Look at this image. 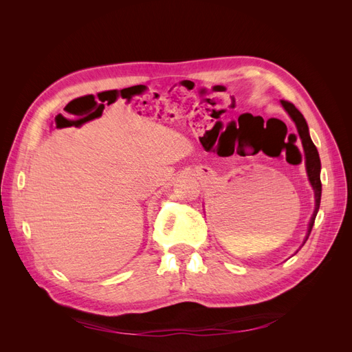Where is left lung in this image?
I'll return each instance as SVG.
<instances>
[{"label": "left lung", "instance_id": "1", "mask_svg": "<svg viewBox=\"0 0 352 352\" xmlns=\"http://www.w3.org/2000/svg\"><path fill=\"white\" fill-rule=\"evenodd\" d=\"M280 102L283 105V109L286 110V113L291 116V119L294 120L296 129H298V135H300V138H301L304 154H305V168H307L308 180H310V184H311V186L314 189L316 207H314V212H313V216H311L310 225H308V230H307V235H305V239H304V243H305L308 236H310V233H311V229H313V225H314V220H316V216H317L318 207H320V199H322L320 168H322V164H320V157H318L317 148H316V145L311 141L310 133H308V126H307V122L304 119V116L300 113V110H298L292 102L285 101V100H282Z\"/></svg>", "mask_w": 352, "mask_h": 352}]
</instances>
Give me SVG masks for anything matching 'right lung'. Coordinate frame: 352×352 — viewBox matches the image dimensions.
Listing matches in <instances>:
<instances>
[{
	"label": "right lung",
	"mask_w": 352,
	"mask_h": 352,
	"mask_svg": "<svg viewBox=\"0 0 352 352\" xmlns=\"http://www.w3.org/2000/svg\"><path fill=\"white\" fill-rule=\"evenodd\" d=\"M67 122H69V123H70V124H72V123H73V122H70V120H67ZM78 122H82V120H78Z\"/></svg>",
	"instance_id": "obj_1"
}]
</instances>
